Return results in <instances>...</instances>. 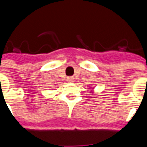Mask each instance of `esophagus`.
<instances>
[{"instance_id": "1", "label": "esophagus", "mask_w": 147, "mask_h": 147, "mask_svg": "<svg viewBox=\"0 0 147 147\" xmlns=\"http://www.w3.org/2000/svg\"><path fill=\"white\" fill-rule=\"evenodd\" d=\"M67 82H74V77H68Z\"/></svg>"}]
</instances>
